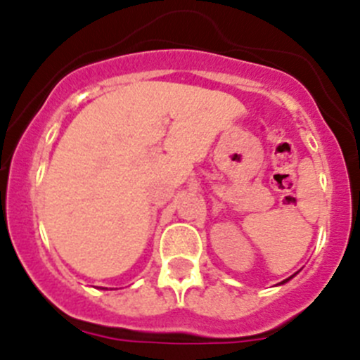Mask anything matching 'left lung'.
Returning <instances> with one entry per match:
<instances>
[{
	"label": "left lung",
	"instance_id": "8db88e82",
	"mask_svg": "<svg viewBox=\"0 0 360 360\" xmlns=\"http://www.w3.org/2000/svg\"><path fill=\"white\" fill-rule=\"evenodd\" d=\"M295 274H297V273H295ZM295 274H294V276H295ZM294 276H290V278H287V280H283V281H281V283H280V285H283V283H287V281H290V280H292V278H294Z\"/></svg>",
	"mask_w": 360,
	"mask_h": 360
}]
</instances>
